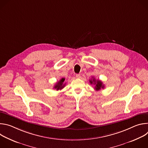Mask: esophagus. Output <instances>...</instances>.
<instances>
[{
	"label": "esophagus",
	"mask_w": 148,
	"mask_h": 148,
	"mask_svg": "<svg viewBox=\"0 0 148 148\" xmlns=\"http://www.w3.org/2000/svg\"><path fill=\"white\" fill-rule=\"evenodd\" d=\"M76 77L78 78H81V75L79 74H76Z\"/></svg>",
	"instance_id": "1"
}]
</instances>
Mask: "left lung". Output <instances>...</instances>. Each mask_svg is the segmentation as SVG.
<instances>
[{
	"label": "left lung",
	"mask_w": 148,
	"mask_h": 148,
	"mask_svg": "<svg viewBox=\"0 0 148 148\" xmlns=\"http://www.w3.org/2000/svg\"><path fill=\"white\" fill-rule=\"evenodd\" d=\"M90 82L91 84H94L95 85V90L96 91H99V90H101V88H104V85H103V84L102 82L100 80H96V79H95V78L92 77V79H91L90 80Z\"/></svg>",
	"instance_id": "8db88e82"
}]
</instances>
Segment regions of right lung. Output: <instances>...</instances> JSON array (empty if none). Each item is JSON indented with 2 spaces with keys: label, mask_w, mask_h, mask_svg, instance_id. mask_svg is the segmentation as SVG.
<instances>
[{
  "label": "right lung",
  "mask_w": 148,
  "mask_h": 148,
  "mask_svg": "<svg viewBox=\"0 0 148 148\" xmlns=\"http://www.w3.org/2000/svg\"><path fill=\"white\" fill-rule=\"evenodd\" d=\"M65 81V78H62L61 79H60L59 81H58L54 87V88L56 89V90H62L63 88H64L66 86V83H64Z\"/></svg>",
  "instance_id": "add662e5"
}]
</instances>
